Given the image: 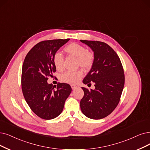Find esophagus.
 I'll return each mask as SVG.
<instances>
[{"mask_svg": "<svg viewBox=\"0 0 150 150\" xmlns=\"http://www.w3.org/2000/svg\"><path fill=\"white\" fill-rule=\"evenodd\" d=\"M77 86H74V85H71V88L73 90H75L76 88H77Z\"/></svg>", "mask_w": 150, "mask_h": 150, "instance_id": "obj_1", "label": "esophagus"}]
</instances>
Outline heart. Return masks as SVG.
Listing matches in <instances>:
<instances>
[{
	"mask_svg": "<svg viewBox=\"0 0 150 150\" xmlns=\"http://www.w3.org/2000/svg\"><path fill=\"white\" fill-rule=\"evenodd\" d=\"M64 51L68 55L76 57L77 64L83 69L91 68L94 61L93 54L87 50L86 48L80 44L71 43L64 48ZM53 62L57 69L63 68V58L59 53H56L53 55ZM82 76V72L80 70L76 71H67L61 76L62 81L69 83H76Z\"/></svg>",
	"mask_w": 150,
	"mask_h": 150,
	"instance_id": "obj_1",
	"label": "heart"
}]
</instances>
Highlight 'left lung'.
Masks as SVG:
<instances>
[{"mask_svg": "<svg viewBox=\"0 0 150 150\" xmlns=\"http://www.w3.org/2000/svg\"><path fill=\"white\" fill-rule=\"evenodd\" d=\"M93 52L91 69L83 80L87 86L94 83L95 89L82 87L84 92L80 102L81 110L92 119H103L114 111L120 100L124 86L122 66L117 53L105 42L80 40Z\"/></svg>", "mask_w": 150, "mask_h": 150, "instance_id": "8db88e82", "label": "left lung"}]
</instances>
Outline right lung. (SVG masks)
<instances>
[{
	"instance_id": "right-lung-1",
	"label": "right lung",
	"mask_w": 150,
	"mask_h": 150,
	"mask_svg": "<svg viewBox=\"0 0 150 150\" xmlns=\"http://www.w3.org/2000/svg\"><path fill=\"white\" fill-rule=\"evenodd\" d=\"M69 39L42 41L34 46L25 57L21 73L24 97L31 110L39 117L49 120L62 113L65 101L71 92L66 83H58L57 90L48 83L56 71L53 58Z\"/></svg>"
}]
</instances>
